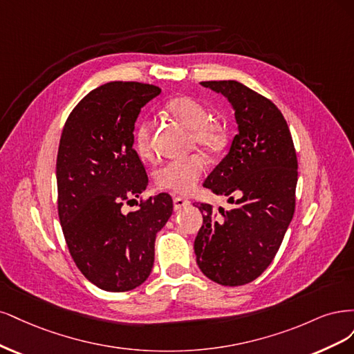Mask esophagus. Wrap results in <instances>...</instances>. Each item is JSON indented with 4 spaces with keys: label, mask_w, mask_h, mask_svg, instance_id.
<instances>
[{
    "label": "esophagus",
    "mask_w": 354,
    "mask_h": 354,
    "mask_svg": "<svg viewBox=\"0 0 354 354\" xmlns=\"http://www.w3.org/2000/svg\"><path fill=\"white\" fill-rule=\"evenodd\" d=\"M188 204H189V201L185 200V198H182V197H175V198H174V209H175V210L184 209V207L188 206Z\"/></svg>",
    "instance_id": "esophagus-1"
}]
</instances>
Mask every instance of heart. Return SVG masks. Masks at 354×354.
Returning a JSON list of instances; mask_svg holds the SVG:
<instances>
[{"instance_id":"heart-1","label":"heart","mask_w":354,"mask_h":354,"mask_svg":"<svg viewBox=\"0 0 354 354\" xmlns=\"http://www.w3.org/2000/svg\"><path fill=\"white\" fill-rule=\"evenodd\" d=\"M166 110L182 127L189 129V144L198 147L207 154L219 153L225 147L226 133L218 122L212 120V113L203 101L191 95H180L170 100ZM151 120H141L133 131V147L141 157L151 154ZM206 162L200 154H189L163 163L154 172L157 188L188 196L197 188Z\"/></svg>"}]
</instances>
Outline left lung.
<instances>
[{"label":"left lung","mask_w":354,"mask_h":354,"mask_svg":"<svg viewBox=\"0 0 354 354\" xmlns=\"http://www.w3.org/2000/svg\"><path fill=\"white\" fill-rule=\"evenodd\" d=\"M235 110L238 133L230 153L204 180L230 197V210L197 206L203 225L194 243L201 272L227 287L259 278L275 259L295 210L297 154L281 110L236 81H206Z\"/></svg>","instance_id":"1"}]
</instances>
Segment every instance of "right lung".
<instances>
[{
    "label": "right lung",
    "mask_w": 354,
    "mask_h": 354,
    "mask_svg": "<svg viewBox=\"0 0 354 354\" xmlns=\"http://www.w3.org/2000/svg\"><path fill=\"white\" fill-rule=\"evenodd\" d=\"M162 89L115 81L91 91L67 118L57 154V209L69 253L84 277L110 292L141 285L154 263L156 234L174 212L166 192L121 207L147 188L133 145L141 107Z\"/></svg>",
    "instance_id": "right-lung-1"
}]
</instances>
